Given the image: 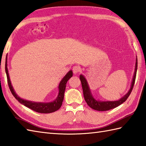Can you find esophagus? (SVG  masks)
I'll return each instance as SVG.
<instances>
[{
    "mask_svg": "<svg viewBox=\"0 0 146 146\" xmlns=\"http://www.w3.org/2000/svg\"><path fill=\"white\" fill-rule=\"evenodd\" d=\"M72 71L74 74H77L78 72H79L80 71V68L79 67V66H74L73 68H72Z\"/></svg>",
    "mask_w": 146,
    "mask_h": 146,
    "instance_id": "obj_1",
    "label": "esophagus"
}]
</instances>
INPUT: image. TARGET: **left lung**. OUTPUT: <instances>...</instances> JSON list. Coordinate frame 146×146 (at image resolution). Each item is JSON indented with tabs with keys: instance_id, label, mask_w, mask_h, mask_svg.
Listing matches in <instances>:
<instances>
[{
	"instance_id": "obj_1",
	"label": "left lung",
	"mask_w": 146,
	"mask_h": 146,
	"mask_svg": "<svg viewBox=\"0 0 146 146\" xmlns=\"http://www.w3.org/2000/svg\"><path fill=\"white\" fill-rule=\"evenodd\" d=\"M137 58L136 57V62H135V71L134 73L133 78L131 82V85L130 89L129 90L128 92L125 95L119 99L117 100H113V101H102V100H96L92 94L91 90L90 89L89 86L87 82L86 77H84L82 74L80 75V80L81 81L82 90H83V94L84 99H85L86 102H87V105H88L90 108L96 110V111H108V110L114 109L116 107L119 106V105L122 104L123 102H124L129 95L131 94L132 92V90L133 89V87L135 83V77H136V73H137Z\"/></svg>"
}]
</instances>
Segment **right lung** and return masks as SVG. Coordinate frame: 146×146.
<instances>
[{
	"label": "right lung",
	"mask_w": 146,
	"mask_h": 146,
	"mask_svg": "<svg viewBox=\"0 0 146 146\" xmlns=\"http://www.w3.org/2000/svg\"><path fill=\"white\" fill-rule=\"evenodd\" d=\"M5 68V72H6V74H7V82H8L9 89L11 90L12 95L15 97V98L17 99L21 104H22L27 107V108H29V109L33 110V111L37 112L44 113V114H48V113L54 112L60 109L61 106L62 104V102H63L64 97V92H65V90H66V84L68 80H69V79L71 77H72V75H73L72 71L70 70L67 73L66 75L63 77V79L60 80L59 87H58V88H59V94H58L57 98L54 100L50 102H37L30 101V100H25L24 99L21 98L20 97H19L17 94L15 93V90L12 86L11 80H10L8 68H7V57H6Z\"/></svg>",
	"instance_id": "right-lung-1"
}]
</instances>
